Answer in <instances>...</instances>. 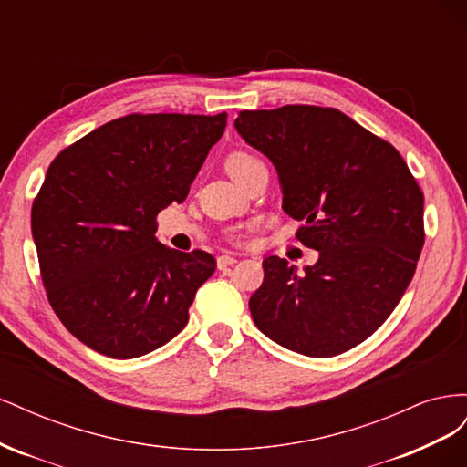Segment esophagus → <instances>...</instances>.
<instances>
[{
    "label": "esophagus",
    "instance_id": "34e87169",
    "mask_svg": "<svg viewBox=\"0 0 467 467\" xmlns=\"http://www.w3.org/2000/svg\"><path fill=\"white\" fill-rule=\"evenodd\" d=\"M235 263H237V259L232 257V255H220V257H218V268L232 266V265H235Z\"/></svg>",
    "mask_w": 467,
    "mask_h": 467
}]
</instances>
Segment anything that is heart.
Segmentation results:
<instances>
[{"mask_svg": "<svg viewBox=\"0 0 467 467\" xmlns=\"http://www.w3.org/2000/svg\"><path fill=\"white\" fill-rule=\"evenodd\" d=\"M263 161L257 158V155H253L249 151H234L230 153L228 161H225V167H228V171L234 179L245 175L247 171H251L253 167L261 165Z\"/></svg>", "mask_w": 467, "mask_h": 467, "instance_id": "b5f03b06", "label": "heart"}]
</instances>
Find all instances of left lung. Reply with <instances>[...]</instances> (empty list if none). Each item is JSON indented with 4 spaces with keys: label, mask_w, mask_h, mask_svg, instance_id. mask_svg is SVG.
I'll return each mask as SVG.
<instances>
[{
    "label": "left lung",
    "mask_w": 467,
    "mask_h": 467,
    "mask_svg": "<svg viewBox=\"0 0 467 467\" xmlns=\"http://www.w3.org/2000/svg\"><path fill=\"white\" fill-rule=\"evenodd\" d=\"M234 126L273 161L282 208L319 255L304 273L266 257L251 317L298 355H341L389 317L415 275L425 244L417 181L398 150L337 109L242 110Z\"/></svg>",
    "instance_id": "obj_1"
}]
</instances>
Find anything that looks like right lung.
<instances>
[{
  "mask_svg": "<svg viewBox=\"0 0 467 467\" xmlns=\"http://www.w3.org/2000/svg\"><path fill=\"white\" fill-rule=\"evenodd\" d=\"M228 115H129L56 155L31 230L48 302L78 341L110 358L163 347L189 321L216 261L155 237V216L187 199Z\"/></svg>",
  "mask_w": 467,
  "mask_h": 467,
  "instance_id": "right-lung-1",
  "label": "right lung"
}]
</instances>
